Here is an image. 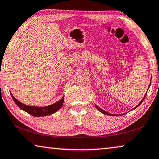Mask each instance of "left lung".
<instances>
[{"label": "left lung", "mask_w": 159, "mask_h": 159, "mask_svg": "<svg viewBox=\"0 0 159 159\" xmlns=\"http://www.w3.org/2000/svg\"><path fill=\"white\" fill-rule=\"evenodd\" d=\"M149 86H150V85H149ZM146 95H147V93H146V95H145V96L144 97V98L142 99V101H141L140 102H139V103L138 104V106H137V107H135V108H137V107H139V105H140V104L142 103V102H143V100H144V98H145V97H146ZM95 107H96V108H97V109H98L99 110V111H100L101 113H102V114H105V115H108V116H118V115H117V114H109V113H108V112H107V111H104V110H103V109H100V108H99V107L98 106H97V105H96V104H95ZM135 108H134V109H135Z\"/></svg>", "instance_id": "1"}]
</instances>
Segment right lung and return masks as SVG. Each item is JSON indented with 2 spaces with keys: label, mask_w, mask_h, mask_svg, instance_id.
<instances>
[{
  "label": "right lung",
  "mask_w": 159,
  "mask_h": 159,
  "mask_svg": "<svg viewBox=\"0 0 159 159\" xmlns=\"http://www.w3.org/2000/svg\"><path fill=\"white\" fill-rule=\"evenodd\" d=\"M11 96L13 99V100L15 102V104L20 107L21 109H22L23 111L27 112L28 114H31L33 116H45L51 115L57 111L63 105L64 102V97L61 98L60 101L54 103L51 105L46 106V107H32V106H28L26 104H24L21 103L20 101H18L14 96L12 95Z\"/></svg>",
  "instance_id": "obj_1"
}]
</instances>
